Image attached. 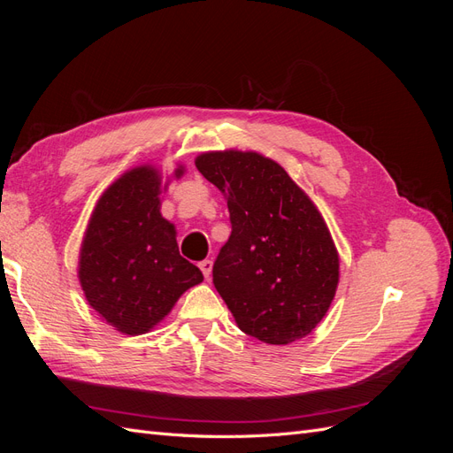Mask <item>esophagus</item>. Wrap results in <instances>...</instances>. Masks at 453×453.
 <instances>
[{
	"instance_id": "esophagus-1",
	"label": "esophagus",
	"mask_w": 453,
	"mask_h": 453,
	"mask_svg": "<svg viewBox=\"0 0 453 453\" xmlns=\"http://www.w3.org/2000/svg\"><path fill=\"white\" fill-rule=\"evenodd\" d=\"M200 270H202V273L205 276V280H210L211 278V272H213V263L210 258H205V260H202L200 263Z\"/></svg>"
}]
</instances>
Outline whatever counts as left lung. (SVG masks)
<instances>
[{
  "label": "left lung",
  "mask_w": 453,
  "mask_h": 453,
  "mask_svg": "<svg viewBox=\"0 0 453 453\" xmlns=\"http://www.w3.org/2000/svg\"><path fill=\"white\" fill-rule=\"evenodd\" d=\"M195 164L228 203L232 234L213 265V285L240 331L273 346L308 336L340 280V257L318 205L257 150H210Z\"/></svg>",
  "instance_id": "1"
}]
</instances>
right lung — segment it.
<instances>
[{"label":"right lung","instance_id":"right-lung-1","mask_svg":"<svg viewBox=\"0 0 453 453\" xmlns=\"http://www.w3.org/2000/svg\"><path fill=\"white\" fill-rule=\"evenodd\" d=\"M185 166L172 173L180 180ZM153 164L122 173L96 202L79 250L77 276L87 303L115 331L140 336L172 311L180 296L203 281L177 248L173 223L160 213L170 185Z\"/></svg>","mask_w":453,"mask_h":453}]
</instances>
